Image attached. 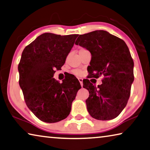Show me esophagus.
<instances>
[{"mask_svg":"<svg viewBox=\"0 0 150 150\" xmlns=\"http://www.w3.org/2000/svg\"><path fill=\"white\" fill-rule=\"evenodd\" d=\"M78 80L80 82V84L81 85V87H83V79L82 78H78Z\"/></svg>","mask_w":150,"mask_h":150,"instance_id":"esophagus-1","label":"esophagus"}]
</instances>
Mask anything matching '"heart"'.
<instances>
[{"label":"heart","instance_id":"1","mask_svg":"<svg viewBox=\"0 0 150 150\" xmlns=\"http://www.w3.org/2000/svg\"><path fill=\"white\" fill-rule=\"evenodd\" d=\"M83 50H85V49H81L80 51H83ZM73 73H74L76 75H81V71H79V70H75L74 71H73Z\"/></svg>","mask_w":150,"mask_h":150}]
</instances>
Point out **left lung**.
Returning a JSON list of instances; mask_svg holds the SVG:
<instances>
[{
  "label": "left lung",
  "mask_w": 150,
  "mask_h": 150,
  "mask_svg": "<svg viewBox=\"0 0 150 150\" xmlns=\"http://www.w3.org/2000/svg\"><path fill=\"white\" fill-rule=\"evenodd\" d=\"M75 45L91 54L89 72L92 77L103 75L96 87L88 79L83 87L89 93L85 101L90 115L98 120L117 117L126 106L134 82V61L127 45L108 31L97 30L77 38Z\"/></svg>",
  "instance_id": "obj_1"
}]
</instances>
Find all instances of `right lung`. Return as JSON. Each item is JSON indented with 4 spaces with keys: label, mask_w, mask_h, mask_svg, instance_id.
<instances>
[{
    "label": "right lung",
    "mask_w": 150,
    "mask_h": 150,
    "mask_svg": "<svg viewBox=\"0 0 150 150\" xmlns=\"http://www.w3.org/2000/svg\"><path fill=\"white\" fill-rule=\"evenodd\" d=\"M78 35L43 33L23 50L18 70L25 103L37 118L56 123L69 115L80 83L71 75L62 83L54 79Z\"/></svg>",
    "instance_id": "1"
}]
</instances>
